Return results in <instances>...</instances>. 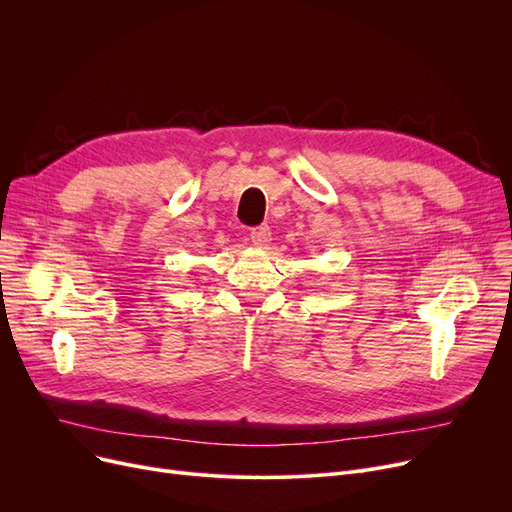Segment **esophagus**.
Instances as JSON below:
<instances>
[{"mask_svg": "<svg viewBox=\"0 0 512 512\" xmlns=\"http://www.w3.org/2000/svg\"><path fill=\"white\" fill-rule=\"evenodd\" d=\"M251 242L259 249H265L272 242V230L270 226H257L251 230Z\"/></svg>", "mask_w": 512, "mask_h": 512, "instance_id": "34e87169", "label": "esophagus"}]
</instances>
